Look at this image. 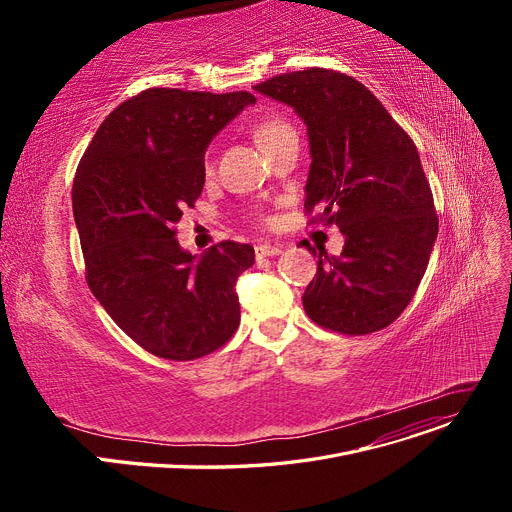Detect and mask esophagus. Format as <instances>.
<instances>
[{
    "label": "esophagus",
    "instance_id": "34e87169",
    "mask_svg": "<svg viewBox=\"0 0 512 512\" xmlns=\"http://www.w3.org/2000/svg\"><path fill=\"white\" fill-rule=\"evenodd\" d=\"M280 253H282V247L280 245H270V242H261V245L255 247V255L259 259H263V257H276Z\"/></svg>",
    "mask_w": 512,
    "mask_h": 512
}]
</instances>
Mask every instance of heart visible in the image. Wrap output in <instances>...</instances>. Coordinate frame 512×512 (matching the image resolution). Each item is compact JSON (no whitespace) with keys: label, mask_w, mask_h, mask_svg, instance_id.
<instances>
[{"label":"heart","mask_w":512,"mask_h":512,"mask_svg":"<svg viewBox=\"0 0 512 512\" xmlns=\"http://www.w3.org/2000/svg\"><path fill=\"white\" fill-rule=\"evenodd\" d=\"M290 130H292V128H290V124H288L286 120H282V118H278V116H272V118H263V120H259V122L255 124L253 137H255L257 145H259L261 151H263L267 145H272L278 137H282V134H286V132H290ZM207 166H209V161H207Z\"/></svg>","instance_id":"obj_1"}]
</instances>
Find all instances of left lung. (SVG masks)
Segmentation results:
<instances>
[{
    "label": "left lung",
    "instance_id": "left-lung-1",
    "mask_svg": "<svg viewBox=\"0 0 512 512\" xmlns=\"http://www.w3.org/2000/svg\"><path fill=\"white\" fill-rule=\"evenodd\" d=\"M307 126L305 211L344 234L338 257L319 251L303 307L317 326L378 332L415 297L438 238V215L415 143L359 80L336 70L288 72L253 87ZM313 255L315 249L305 245Z\"/></svg>",
    "mask_w": 512,
    "mask_h": 512
}]
</instances>
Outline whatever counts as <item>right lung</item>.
I'll return each mask as SVG.
<instances>
[{
  "instance_id": "add662e5",
  "label": "right lung",
  "mask_w": 512,
  "mask_h": 512,
  "mask_svg": "<svg viewBox=\"0 0 512 512\" xmlns=\"http://www.w3.org/2000/svg\"><path fill=\"white\" fill-rule=\"evenodd\" d=\"M255 101L247 91L147 89L101 122L78 164L72 209L89 288L155 357H205L240 324L236 280L255 263L253 247L224 240L197 257L174 226L203 191L209 143Z\"/></svg>"
}]
</instances>
